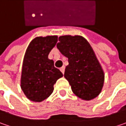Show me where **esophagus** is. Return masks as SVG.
Returning a JSON list of instances; mask_svg holds the SVG:
<instances>
[{"label": "esophagus", "instance_id": "obj_1", "mask_svg": "<svg viewBox=\"0 0 126 126\" xmlns=\"http://www.w3.org/2000/svg\"><path fill=\"white\" fill-rule=\"evenodd\" d=\"M60 70H61V71L63 73V74H64V72H65V66H62V67L60 68Z\"/></svg>", "mask_w": 126, "mask_h": 126}]
</instances>
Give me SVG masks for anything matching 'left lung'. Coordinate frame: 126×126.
<instances>
[{
  "label": "left lung",
  "mask_w": 126,
  "mask_h": 126,
  "mask_svg": "<svg viewBox=\"0 0 126 126\" xmlns=\"http://www.w3.org/2000/svg\"><path fill=\"white\" fill-rule=\"evenodd\" d=\"M56 47L68 58L64 77L74 94L89 101L101 92L104 73L89 42L81 36H59Z\"/></svg>",
  "instance_id": "1"
}]
</instances>
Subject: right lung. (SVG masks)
<instances>
[{"instance_id":"right-lung-1","label":"right lung","mask_w":126,"mask_h":126,"mask_svg":"<svg viewBox=\"0 0 126 126\" xmlns=\"http://www.w3.org/2000/svg\"><path fill=\"white\" fill-rule=\"evenodd\" d=\"M58 41L57 36H38L31 41L25 53L21 88L32 101H44L52 94L53 85L63 73L54 67L48 54Z\"/></svg>"}]
</instances>
